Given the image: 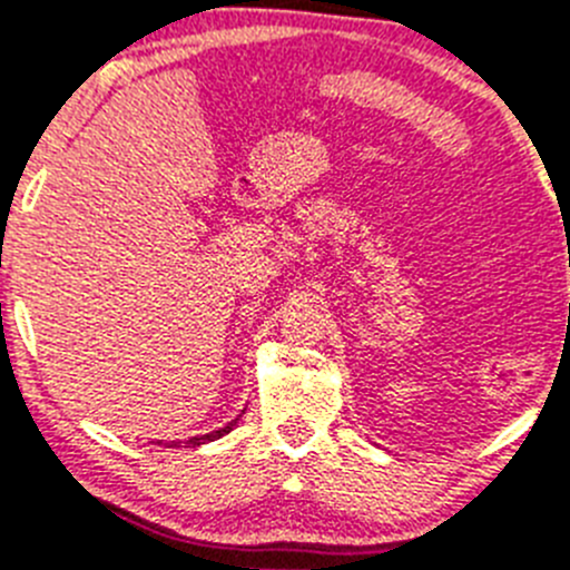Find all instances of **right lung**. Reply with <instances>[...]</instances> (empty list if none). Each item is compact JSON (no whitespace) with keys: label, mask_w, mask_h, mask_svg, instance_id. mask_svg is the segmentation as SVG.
I'll list each match as a JSON object with an SVG mask.
<instances>
[{"label":"right lung","mask_w":570,"mask_h":570,"mask_svg":"<svg viewBox=\"0 0 570 570\" xmlns=\"http://www.w3.org/2000/svg\"><path fill=\"white\" fill-rule=\"evenodd\" d=\"M233 425H235V420H233V423H229V425H224V429H218V432H213V434H204V438H193V440H189L187 445H202V443H207V440L224 438V434H227L229 429H233Z\"/></svg>","instance_id":"1"}]
</instances>
